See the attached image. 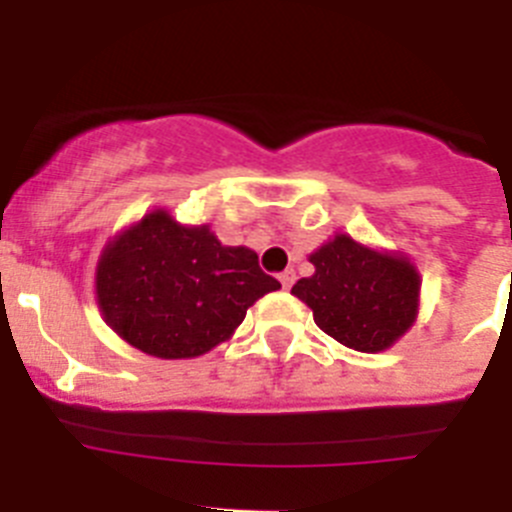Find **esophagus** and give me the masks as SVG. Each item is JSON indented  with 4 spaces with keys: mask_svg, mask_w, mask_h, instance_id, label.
I'll return each mask as SVG.
<instances>
[{
    "mask_svg": "<svg viewBox=\"0 0 512 512\" xmlns=\"http://www.w3.org/2000/svg\"><path fill=\"white\" fill-rule=\"evenodd\" d=\"M295 269H287V271H282V274H279V282H282V287L284 289H289L292 287V284H295Z\"/></svg>",
    "mask_w": 512,
    "mask_h": 512,
    "instance_id": "obj_1",
    "label": "esophagus"
}]
</instances>
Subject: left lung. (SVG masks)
I'll list each match as a JSON object with an SVG mask.
<instances>
[{
    "mask_svg": "<svg viewBox=\"0 0 512 512\" xmlns=\"http://www.w3.org/2000/svg\"><path fill=\"white\" fill-rule=\"evenodd\" d=\"M310 264L315 274L300 279L292 295L343 346L379 354L418 320L420 274L405 253L379 251L336 233L310 253Z\"/></svg>",
    "mask_w": 512,
    "mask_h": 512,
    "instance_id": "8db88e82",
    "label": "left lung"
}]
</instances>
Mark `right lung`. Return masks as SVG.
Returning a JSON list of instances; mask_svg holds the SVG:
<instances>
[{"mask_svg":"<svg viewBox=\"0 0 512 512\" xmlns=\"http://www.w3.org/2000/svg\"><path fill=\"white\" fill-rule=\"evenodd\" d=\"M282 284L246 246L156 207L110 238L94 271L104 323L156 359H194L228 341L259 297Z\"/></svg>","mask_w":512,"mask_h":512,"instance_id":"obj_1","label":"right lung"}]
</instances>
